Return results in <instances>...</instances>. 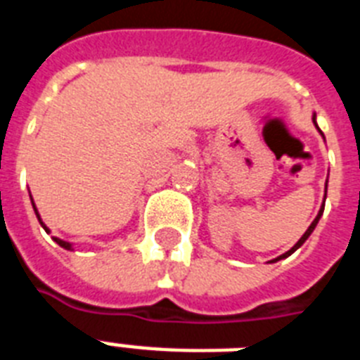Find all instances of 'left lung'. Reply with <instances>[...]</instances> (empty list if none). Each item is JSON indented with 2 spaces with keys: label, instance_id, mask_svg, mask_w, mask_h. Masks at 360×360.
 Masks as SVG:
<instances>
[{
  "label": "left lung",
  "instance_id": "left-lung-1",
  "mask_svg": "<svg viewBox=\"0 0 360 360\" xmlns=\"http://www.w3.org/2000/svg\"><path fill=\"white\" fill-rule=\"evenodd\" d=\"M314 123H316V115H314ZM316 127H318V124H316ZM325 196H327V185H325ZM321 214H323V207L319 209L318 217H316V219H314V222H312V224L308 226V230L304 231V236H302L301 239L297 240V243H295V246H293V248H291V250H288V252H285V254H282V256H280V257H276V259H273V262H278V259H282V257H288V256H291V254H293V252H295L297 248H299V246H301L302 243H304V240L308 239V237H310V233H312V231H314V228H316V224H318V222H319V217H321Z\"/></svg>",
  "mask_w": 360,
  "mask_h": 360
}]
</instances>
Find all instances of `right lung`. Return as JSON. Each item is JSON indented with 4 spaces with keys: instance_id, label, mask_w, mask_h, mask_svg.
Here are the masks:
<instances>
[{
    "instance_id": "1",
    "label": "right lung",
    "mask_w": 360,
    "mask_h": 360,
    "mask_svg": "<svg viewBox=\"0 0 360 360\" xmlns=\"http://www.w3.org/2000/svg\"><path fill=\"white\" fill-rule=\"evenodd\" d=\"M33 209H35V203H33ZM35 213H37V209H35ZM37 219H39V213H37ZM39 222H41V219H39ZM41 226H42V228H44V230H46V226L42 224V222H41ZM46 231H48V230H46ZM53 239H56V237H53ZM56 243H58L59 246H63V248H67V250H70V245H69V243H67V240L56 239Z\"/></svg>"
}]
</instances>
